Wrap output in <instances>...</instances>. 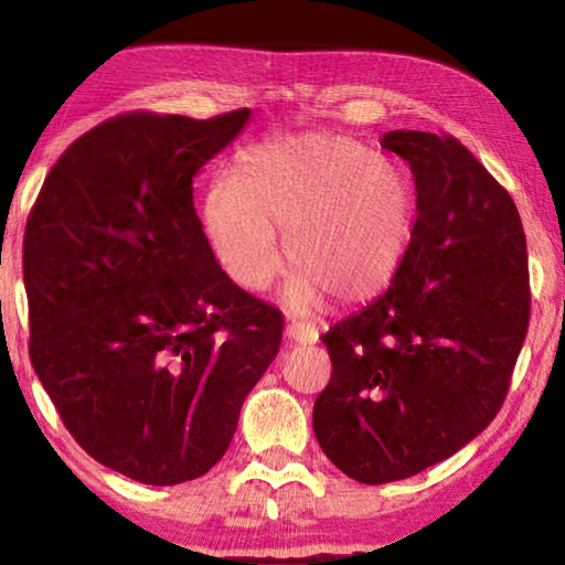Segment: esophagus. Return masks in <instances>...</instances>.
<instances>
[{
  "label": "esophagus",
  "instance_id": "34e87169",
  "mask_svg": "<svg viewBox=\"0 0 565 565\" xmlns=\"http://www.w3.org/2000/svg\"><path fill=\"white\" fill-rule=\"evenodd\" d=\"M286 337H289L291 343L296 347H306V343H317L319 341V329L313 323H289L286 327Z\"/></svg>",
  "mask_w": 565,
  "mask_h": 565
}]
</instances>
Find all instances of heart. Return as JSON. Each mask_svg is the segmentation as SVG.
I'll use <instances>...</instances> for the list:
<instances>
[{"instance_id": "b5f03b06", "label": "heart", "mask_w": 565, "mask_h": 565, "mask_svg": "<svg viewBox=\"0 0 565 565\" xmlns=\"http://www.w3.org/2000/svg\"><path fill=\"white\" fill-rule=\"evenodd\" d=\"M216 262L238 289L262 294L296 266L284 303L306 311L329 294L341 306L374 299L394 279L416 228L404 169L333 134H301L248 151L244 179L218 177L204 206Z\"/></svg>"}]
</instances>
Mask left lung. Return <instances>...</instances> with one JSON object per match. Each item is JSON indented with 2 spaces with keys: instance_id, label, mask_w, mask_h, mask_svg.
I'll use <instances>...</instances> for the list:
<instances>
[{
  "instance_id": "obj_1",
  "label": "left lung",
  "mask_w": 565,
  "mask_h": 565,
  "mask_svg": "<svg viewBox=\"0 0 565 565\" xmlns=\"http://www.w3.org/2000/svg\"><path fill=\"white\" fill-rule=\"evenodd\" d=\"M408 161L416 228L388 289L323 333L329 386L313 434L359 483L401 481L483 431L503 406L531 317L519 209L461 141L388 131Z\"/></svg>"
}]
</instances>
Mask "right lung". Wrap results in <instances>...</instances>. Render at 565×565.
<instances>
[{
    "label": "right lung",
    "mask_w": 565,
    "mask_h": 565,
    "mask_svg": "<svg viewBox=\"0 0 565 565\" xmlns=\"http://www.w3.org/2000/svg\"><path fill=\"white\" fill-rule=\"evenodd\" d=\"M248 117L102 121L26 222L32 366L76 444L139 483L204 476L281 347L279 309L228 279L194 212L191 181Z\"/></svg>",
    "instance_id": "1"
}]
</instances>
